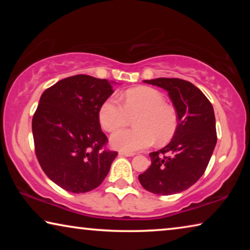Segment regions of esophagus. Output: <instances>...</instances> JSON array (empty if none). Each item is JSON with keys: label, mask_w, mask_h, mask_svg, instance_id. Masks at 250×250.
I'll return each instance as SVG.
<instances>
[{"label": "esophagus", "mask_w": 250, "mask_h": 250, "mask_svg": "<svg viewBox=\"0 0 250 250\" xmlns=\"http://www.w3.org/2000/svg\"><path fill=\"white\" fill-rule=\"evenodd\" d=\"M119 154L122 155V156H133V155H135V153H133V152H125V151H120Z\"/></svg>", "instance_id": "esophagus-1"}]
</instances>
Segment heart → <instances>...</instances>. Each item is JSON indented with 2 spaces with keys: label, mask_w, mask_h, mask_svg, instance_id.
Here are the masks:
<instances>
[{
  "label": "heart",
  "mask_w": 250,
  "mask_h": 250,
  "mask_svg": "<svg viewBox=\"0 0 250 250\" xmlns=\"http://www.w3.org/2000/svg\"><path fill=\"white\" fill-rule=\"evenodd\" d=\"M133 120L134 129H121L110 138L111 146L120 151H139L156 142L163 146L170 142L179 126L174 107L166 104L159 90L150 87H137L125 92L122 105L115 99L104 101L98 111L103 129L112 132Z\"/></svg>",
  "instance_id": "obj_1"
}]
</instances>
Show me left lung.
I'll list each match as a JSON object with an SVG mask.
<instances>
[{
	"mask_svg": "<svg viewBox=\"0 0 250 250\" xmlns=\"http://www.w3.org/2000/svg\"><path fill=\"white\" fill-rule=\"evenodd\" d=\"M143 82L167 91L179 126L167 146L151 152V166L139 175L146 191L172 195L191 188L204 174L217 142L213 105L192 83L180 78Z\"/></svg>",
	"mask_w": 250,
	"mask_h": 250,
	"instance_id": "obj_1",
	"label": "left lung"
}]
</instances>
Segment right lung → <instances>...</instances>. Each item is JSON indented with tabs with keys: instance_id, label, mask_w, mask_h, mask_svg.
<instances>
[{
	"instance_id": "add662e5",
	"label": "right lung",
	"mask_w": 250,
	"mask_h": 250,
	"mask_svg": "<svg viewBox=\"0 0 250 250\" xmlns=\"http://www.w3.org/2000/svg\"><path fill=\"white\" fill-rule=\"evenodd\" d=\"M111 83L88 75L59 80L41 96L32 120L35 153L55 184L86 193L103 183L118 153L104 150L98 111L112 95Z\"/></svg>"
}]
</instances>
